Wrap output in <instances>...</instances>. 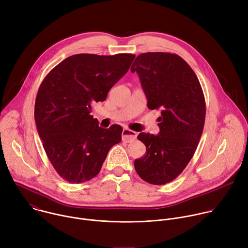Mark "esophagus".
I'll list each match as a JSON object with an SVG mask.
<instances>
[{"instance_id": "34e87169", "label": "esophagus", "mask_w": 248, "mask_h": 248, "mask_svg": "<svg viewBox=\"0 0 248 248\" xmlns=\"http://www.w3.org/2000/svg\"><path fill=\"white\" fill-rule=\"evenodd\" d=\"M136 132L133 131V130H130V129H127V128H124L123 130V133H122V138H123V141H124V142H132V141H134L136 139Z\"/></svg>"}]
</instances>
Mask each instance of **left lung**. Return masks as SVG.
Segmentation results:
<instances>
[{"instance_id": "left-lung-1", "label": "left lung", "mask_w": 248, "mask_h": 248, "mask_svg": "<svg viewBox=\"0 0 248 248\" xmlns=\"http://www.w3.org/2000/svg\"><path fill=\"white\" fill-rule=\"evenodd\" d=\"M130 70L139 77L148 108L161 111L158 135L137 136L146 153L134 168L143 181L165 185L182 173L197 148L205 122L204 94L192 68L175 54H140Z\"/></svg>"}]
</instances>
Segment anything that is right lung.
Masks as SVG:
<instances>
[{
  "label": "right lung",
  "mask_w": 248,
  "mask_h": 248,
  "mask_svg": "<svg viewBox=\"0 0 248 248\" xmlns=\"http://www.w3.org/2000/svg\"><path fill=\"white\" fill-rule=\"evenodd\" d=\"M135 56L78 54L56 65L42 81L34 118L45 152L62 178L81 184L96 176L123 128L98 125L91 105L107 98L127 73Z\"/></svg>",
  "instance_id": "1"
}]
</instances>
